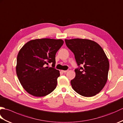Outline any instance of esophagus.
I'll return each instance as SVG.
<instances>
[{"mask_svg":"<svg viewBox=\"0 0 123 123\" xmlns=\"http://www.w3.org/2000/svg\"><path fill=\"white\" fill-rule=\"evenodd\" d=\"M69 70H62V72H63V73H66L67 72H68Z\"/></svg>","mask_w":123,"mask_h":123,"instance_id":"obj_1","label":"esophagus"}]
</instances>
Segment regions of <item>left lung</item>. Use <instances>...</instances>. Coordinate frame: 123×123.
<instances>
[{
    "label": "left lung",
    "instance_id": "1",
    "mask_svg": "<svg viewBox=\"0 0 123 123\" xmlns=\"http://www.w3.org/2000/svg\"><path fill=\"white\" fill-rule=\"evenodd\" d=\"M65 42L74 53L78 66L74 70L75 77L71 81L72 88L82 96H95L107 81L109 63L103 49L87 39L65 40Z\"/></svg>",
    "mask_w": 123,
    "mask_h": 123
}]
</instances>
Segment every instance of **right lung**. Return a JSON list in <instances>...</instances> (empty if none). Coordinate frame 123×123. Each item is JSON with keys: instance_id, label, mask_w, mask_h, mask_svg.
Segmentation results:
<instances>
[{"instance_id": "add662e5", "label": "right lung", "mask_w": 123, "mask_h": 123, "mask_svg": "<svg viewBox=\"0 0 123 123\" xmlns=\"http://www.w3.org/2000/svg\"><path fill=\"white\" fill-rule=\"evenodd\" d=\"M62 40L36 39L26 43L17 57L16 74L24 89L35 97L52 92L60 76L55 69V54L63 44ZM52 63V67H46Z\"/></svg>"}]
</instances>
